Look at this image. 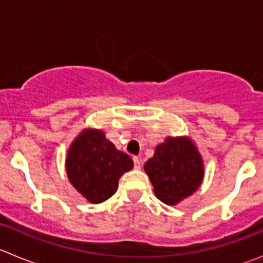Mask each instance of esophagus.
Listing matches in <instances>:
<instances>
[{
  "label": "esophagus",
  "mask_w": 263,
  "mask_h": 263,
  "mask_svg": "<svg viewBox=\"0 0 263 263\" xmlns=\"http://www.w3.org/2000/svg\"><path fill=\"white\" fill-rule=\"evenodd\" d=\"M134 164L136 169L141 168V160H140V158H137V156H134Z\"/></svg>",
  "instance_id": "1"
}]
</instances>
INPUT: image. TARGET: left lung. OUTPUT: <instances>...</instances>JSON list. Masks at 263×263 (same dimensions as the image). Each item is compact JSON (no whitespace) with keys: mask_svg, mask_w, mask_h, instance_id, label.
Here are the masks:
<instances>
[{"mask_svg":"<svg viewBox=\"0 0 263 263\" xmlns=\"http://www.w3.org/2000/svg\"><path fill=\"white\" fill-rule=\"evenodd\" d=\"M144 169L156 197L166 205H177L192 195L203 179L202 159L188 137H166Z\"/></svg>","mask_w":263,"mask_h":263,"instance_id":"8db88e82","label":"left lung"}]
</instances>
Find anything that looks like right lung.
<instances>
[{
    "label": "right lung",
    "mask_w": 263,
    "mask_h": 263,
    "mask_svg": "<svg viewBox=\"0 0 263 263\" xmlns=\"http://www.w3.org/2000/svg\"><path fill=\"white\" fill-rule=\"evenodd\" d=\"M132 168V159L117 150L104 132L98 129L82 131L66 158L71 184L91 203H100L115 195L121 176Z\"/></svg>",
    "instance_id": "right-lung-1"
}]
</instances>
